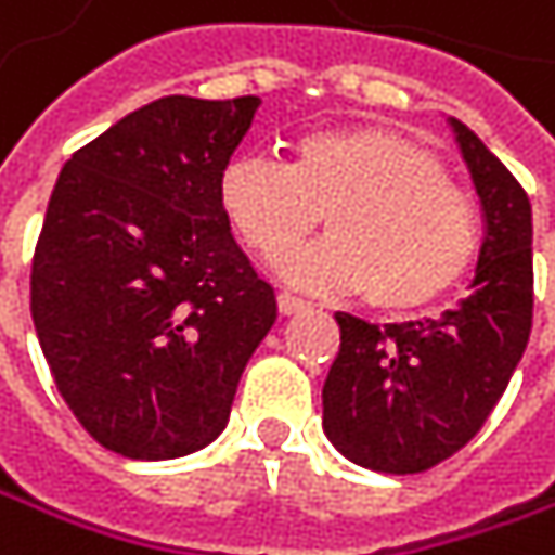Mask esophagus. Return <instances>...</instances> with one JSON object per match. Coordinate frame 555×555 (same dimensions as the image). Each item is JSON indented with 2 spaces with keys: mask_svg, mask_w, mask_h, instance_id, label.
Masks as SVG:
<instances>
[{
  "mask_svg": "<svg viewBox=\"0 0 555 555\" xmlns=\"http://www.w3.org/2000/svg\"><path fill=\"white\" fill-rule=\"evenodd\" d=\"M310 304L304 300V297H297V294H291V291H281L278 294V310L281 313H300V310H307Z\"/></svg>",
  "mask_w": 555,
  "mask_h": 555,
  "instance_id": "34e87169",
  "label": "esophagus"
}]
</instances>
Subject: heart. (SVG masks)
I'll use <instances>...</instances> for the list:
<instances>
[{
	"instance_id": "1",
	"label": "heart",
	"mask_w": 555,
	"mask_h": 555,
	"mask_svg": "<svg viewBox=\"0 0 555 555\" xmlns=\"http://www.w3.org/2000/svg\"><path fill=\"white\" fill-rule=\"evenodd\" d=\"M219 202L268 264L294 255L323 216L330 238L287 274L320 291H366L379 310H415L448 294L480 242L474 202L438 156L383 127L307 133L287 163L242 156L225 166Z\"/></svg>"
}]
</instances>
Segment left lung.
<instances>
[{
	"label": "left lung",
	"mask_w": 555,
	"mask_h": 555,
	"mask_svg": "<svg viewBox=\"0 0 555 555\" xmlns=\"http://www.w3.org/2000/svg\"><path fill=\"white\" fill-rule=\"evenodd\" d=\"M483 209L470 294L441 317L366 323L336 313L323 431L383 474H418L461 451L504 396L533 323V212L514 172L448 117Z\"/></svg>",
	"instance_id": "left-lung-1"
}]
</instances>
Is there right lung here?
Here are the masks:
<instances>
[{"label": "right lung", "instance_id": "obj_1", "mask_svg": "<svg viewBox=\"0 0 555 555\" xmlns=\"http://www.w3.org/2000/svg\"><path fill=\"white\" fill-rule=\"evenodd\" d=\"M258 98H159L64 163L31 261V320L54 386L104 448L182 457L222 435L278 320L219 179Z\"/></svg>", "mask_w": 555, "mask_h": 555}]
</instances>
